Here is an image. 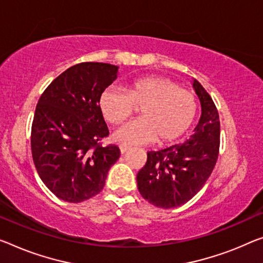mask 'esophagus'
Instances as JSON below:
<instances>
[{
    "mask_svg": "<svg viewBox=\"0 0 263 263\" xmlns=\"http://www.w3.org/2000/svg\"><path fill=\"white\" fill-rule=\"evenodd\" d=\"M120 151H121V154H126V153L129 151V148L126 147V145H120Z\"/></svg>",
    "mask_w": 263,
    "mask_h": 263,
    "instance_id": "esophagus-1",
    "label": "esophagus"
}]
</instances>
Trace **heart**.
<instances>
[{
  "instance_id": "1",
  "label": "heart",
  "mask_w": 263,
  "mask_h": 263,
  "mask_svg": "<svg viewBox=\"0 0 263 263\" xmlns=\"http://www.w3.org/2000/svg\"><path fill=\"white\" fill-rule=\"evenodd\" d=\"M140 108V119L123 124L114 140L126 147L154 142L169 144L179 140L196 119V96L164 76H149L129 84L127 91L107 88L100 96L104 120L120 124Z\"/></svg>"
}]
</instances>
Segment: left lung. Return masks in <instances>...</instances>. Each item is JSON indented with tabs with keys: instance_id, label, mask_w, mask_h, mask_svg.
<instances>
[{
	"instance_id": "left-lung-1",
	"label": "left lung",
	"mask_w": 263,
	"mask_h": 263,
	"mask_svg": "<svg viewBox=\"0 0 263 263\" xmlns=\"http://www.w3.org/2000/svg\"><path fill=\"white\" fill-rule=\"evenodd\" d=\"M193 87L202 108L195 133L184 143L148 152L147 162L137 173L140 194L156 207L175 208L193 199L207 182L219 156V111L199 81L194 80Z\"/></svg>"
}]
</instances>
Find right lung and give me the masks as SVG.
Instances as JSON below:
<instances>
[{"instance_id": "1", "label": "right lung", "mask_w": 263, "mask_h": 263, "mask_svg": "<svg viewBox=\"0 0 263 263\" xmlns=\"http://www.w3.org/2000/svg\"><path fill=\"white\" fill-rule=\"evenodd\" d=\"M119 67L82 62L46 88L31 124V155L40 177L59 199L79 203L98 195L120 157L100 109V96L118 78Z\"/></svg>"}]
</instances>
